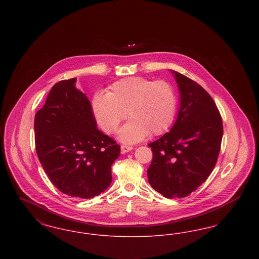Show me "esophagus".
<instances>
[{"instance_id":"1","label":"esophagus","mask_w":259,"mask_h":259,"mask_svg":"<svg viewBox=\"0 0 259 259\" xmlns=\"http://www.w3.org/2000/svg\"><path fill=\"white\" fill-rule=\"evenodd\" d=\"M121 153H126V152H129V151H131L133 148L132 147H129V146H121Z\"/></svg>"}]
</instances>
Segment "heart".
Returning <instances> with one entry per match:
<instances>
[{
    "label": "heart",
    "mask_w": 259,
    "mask_h": 259,
    "mask_svg": "<svg viewBox=\"0 0 259 259\" xmlns=\"http://www.w3.org/2000/svg\"><path fill=\"white\" fill-rule=\"evenodd\" d=\"M176 107V95L168 82L141 76L115 81L108 93H97L92 101L95 118L107 133L115 132L127 114L131 117L117 136L126 144L138 143L149 133H164L172 124Z\"/></svg>",
    "instance_id": "obj_1"
}]
</instances>
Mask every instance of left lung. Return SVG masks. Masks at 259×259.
Listing matches in <instances>:
<instances>
[{
	"instance_id": "1",
	"label": "left lung",
	"mask_w": 259,
	"mask_h": 259,
	"mask_svg": "<svg viewBox=\"0 0 259 259\" xmlns=\"http://www.w3.org/2000/svg\"><path fill=\"white\" fill-rule=\"evenodd\" d=\"M180 92V109L170 132L150 143L148 183L167 198L185 197L212 172L221 150V113L197 82L170 70Z\"/></svg>"
}]
</instances>
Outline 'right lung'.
Masks as SVG:
<instances>
[{"mask_svg": "<svg viewBox=\"0 0 259 259\" xmlns=\"http://www.w3.org/2000/svg\"><path fill=\"white\" fill-rule=\"evenodd\" d=\"M76 78L50 90L35 115L37 157L51 183L72 197H95L111 184V165L120 147L98 128L87 94Z\"/></svg>", "mask_w": 259, "mask_h": 259, "instance_id": "right-lung-1", "label": "right lung"}]
</instances>
